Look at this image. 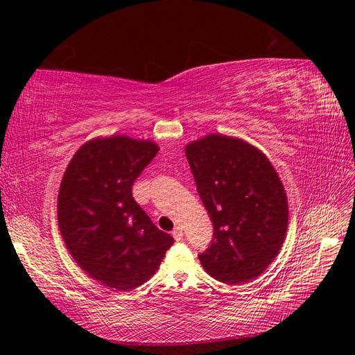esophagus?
<instances>
[{"label": "esophagus", "instance_id": "34e87169", "mask_svg": "<svg viewBox=\"0 0 355 355\" xmlns=\"http://www.w3.org/2000/svg\"><path fill=\"white\" fill-rule=\"evenodd\" d=\"M171 234H173V237H175V240H176V241H180V240H182V237H184V231H182V228H180V227H176V228L173 230V232H171Z\"/></svg>", "mask_w": 355, "mask_h": 355}]
</instances>
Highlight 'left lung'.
I'll return each mask as SVG.
<instances>
[{
    "mask_svg": "<svg viewBox=\"0 0 355 355\" xmlns=\"http://www.w3.org/2000/svg\"><path fill=\"white\" fill-rule=\"evenodd\" d=\"M198 196L213 222V240L198 256L227 284L259 277L284 243L288 204L268 157L239 137L211 133L185 146Z\"/></svg>",
    "mask_w": 355,
    "mask_h": 355,
    "instance_id": "8db88e82",
    "label": "left lung"
}]
</instances>
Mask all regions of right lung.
I'll return each mask as SVG.
<instances>
[{
  "label": "right lung",
  "instance_id": "add662e5",
  "mask_svg": "<svg viewBox=\"0 0 355 355\" xmlns=\"http://www.w3.org/2000/svg\"><path fill=\"white\" fill-rule=\"evenodd\" d=\"M158 149L124 135L94 137L73 154L60 182L58 222L68 252L90 278L120 292L148 282L175 243L132 196Z\"/></svg>",
  "mask_w": 355,
  "mask_h": 355
}]
</instances>
